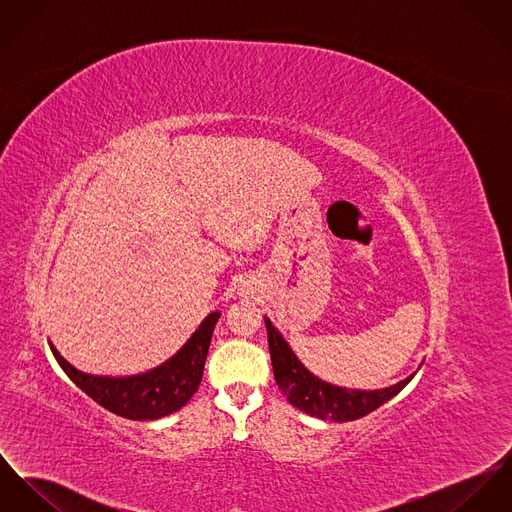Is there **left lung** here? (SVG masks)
I'll use <instances>...</instances> for the list:
<instances>
[{
  "label": "left lung",
  "instance_id": "left-lung-1",
  "mask_svg": "<svg viewBox=\"0 0 512 512\" xmlns=\"http://www.w3.org/2000/svg\"><path fill=\"white\" fill-rule=\"evenodd\" d=\"M265 325H267L269 351H271L273 372H275L278 388L294 407H298L300 411L312 417L331 419L335 423L360 419L399 394L415 376L411 374L409 378L401 380L395 386L384 388V390H370V392L331 386L315 378L314 374L298 360V356L292 353L288 343L276 331L271 319L265 317Z\"/></svg>",
  "mask_w": 512,
  "mask_h": 512
}]
</instances>
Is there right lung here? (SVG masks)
<instances>
[{"label": "right lung", "mask_w": 512, "mask_h": 512, "mask_svg": "<svg viewBox=\"0 0 512 512\" xmlns=\"http://www.w3.org/2000/svg\"><path fill=\"white\" fill-rule=\"evenodd\" d=\"M218 317L220 312L208 315L179 353L158 368L124 378L79 372L52 343L50 349L68 378L93 401L124 419L154 421L181 409L197 392Z\"/></svg>", "instance_id": "right-lung-1"}]
</instances>
